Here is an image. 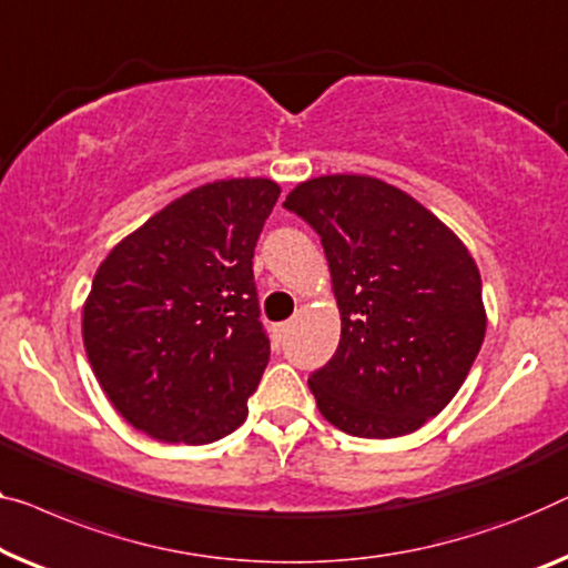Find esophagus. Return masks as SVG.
<instances>
[{"mask_svg":"<svg viewBox=\"0 0 568 568\" xmlns=\"http://www.w3.org/2000/svg\"><path fill=\"white\" fill-rule=\"evenodd\" d=\"M287 334H291V324H277V326L273 328V338H275V344H283Z\"/></svg>","mask_w":568,"mask_h":568,"instance_id":"esophagus-1","label":"esophagus"}]
</instances>
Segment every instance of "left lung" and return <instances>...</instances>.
Returning a JSON list of instances; mask_svg holds the SVG:
<instances>
[{"label":"left lung","mask_w":568,"mask_h":568,"mask_svg":"<svg viewBox=\"0 0 568 568\" xmlns=\"http://www.w3.org/2000/svg\"><path fill=\"white\" fill-rule=\"evenodd\" d=\"M283 206L321 236L342 313L334 357L308 387L359 438L420 428L459 393L485 342L481 277L448 226L395 185L324 175Z\"/></svg>","instance_id":"1"}]
</instances>
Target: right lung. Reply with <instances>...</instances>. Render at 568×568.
Wrapping results in <instances>:
<instances>
[{
  "mask_svg": "<svg viewBox=\"0 0 568 568\" xmlns=\"http://www.w3.org/2000/svg\"><path fill=\"white\" fill-rule=\"evenodd\" d=\"M281 185L206 183L109 252L83 306L91 369L124 420L211 444L247 418L270 359L252 257Z\"/></svg>",
  "mask_w": 568,
  "mask_h": 568,
  "instance_id": "1",
  "label": "right lung"
}]
</instances>
